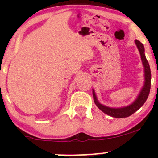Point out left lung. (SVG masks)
I'll list each match as a JSON object with an SVG mask.
<instances>
[{
  "label": "left lung",
  "instance_id": "1",
  "mask_svg": "<svg viewBox=\"0 0 158 158\" xmlns=\"http://www.w3.org/2000/svg\"><path fill=\"white\" fill-rule=\"evenodd\" d=\"M135 44H136L137 47H138V51L141 55V61H142L143 66H144V83L143 85L142 89H141V92L138 94V97L133 102L131 105L128 106H125V107L122 108H111L108 107V106H104V105L101 104L98 102V98H97L94 89H92V95H93L94 102H95V105L98 108L102 111L105 113V114H108V115L111 116L113 118H126L128 116L131 115L132 114L138 111L147 100L148 95L150 93V89H151V69H150L149 63H148L147 59H146L145 54H144V45L140 42L139 40H135Z\"/></svg>",
  "mask_w": 158,
  "mask_h": 158
}]
</instances>
